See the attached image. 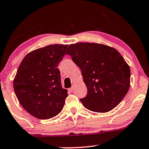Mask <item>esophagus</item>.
Here are the masks:
<instances>
[{
    "label": "esophagus",
    "instance_id": "1",
    "mask_svg": "<svg viewBox=\"0 0 149 149\" xmlns=\"http://www.w3.org/2000/svg\"><path fill=\"white\" fill-rule=\"evenodd\" d=\"M69 90H70V91H74V86H71V87L70 88H69Z\"/></svg>",
    "mask_w": 149,
    "mask_h": 149
}]
</instances>
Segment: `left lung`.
I'll list each match as a JSON object with an SVG mask.
<instances>
[{"instance_id":"obj_1","label":"left lung","mask_w":149,"mask_h":149,"mask_svg":"<svg viewBox=\"0 0 149 149\" xmlns=\"http://www.w3.org/2000/svg\"><path fill=\"white\" fill-rule=\"evenodd\" d=\"M67 54L82 71L87 94L80 101L86 109L106 113L120 104L129 91L131 71L116 49L79 42L69 45Z\"/></svg>"}]
</instances>
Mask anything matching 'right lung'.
<instances>
[{
    "instance_id": "right-lung-1",
    "label": "right lung",
    "mask_w": 149,
    "mask_h": 149,
    "mask_svg": "<svg viewBox=\"0 0 149 149\" xmlns=\"http://www.w3.org/2000/svg\"><path fill=\"white\" fill-rule=\"evenodd\" d=\"M68 45H54L29 52L22 60L14 80V89L22 107L35 118L47 120L59 113L67 90L62 88L57 68Z\"/></svg>"
}]
</instances>
